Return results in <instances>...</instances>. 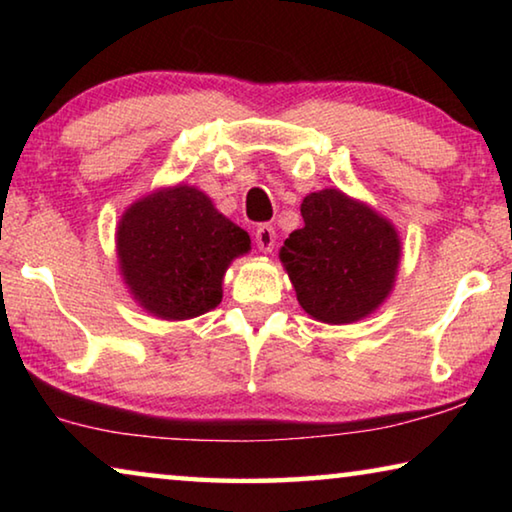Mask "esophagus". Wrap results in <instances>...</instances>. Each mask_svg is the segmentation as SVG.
<instances>
[{
    "label": "esophagus",
    "mask_w": 512,
    "mask_h": 512,
    "mask_svg": "<svg viewBox=\"0 0 512 512\" xmlns=\"http://www.w3.org/2000/svg\"><path fill=\"white\" fill-rule=\"evenodd\" d=\"M255 244L257 248L262 250V253H271V250L275 248V228L273 225H259V228L255 230Z\"/></svg>",
    "instance_id": "1"
}]
</instances>
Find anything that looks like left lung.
Returning <instances> with one entry per match:
<instances>
[{"instance_id":"1","label":"left lung","mask_w":512,"mask_h":512,"mask_svg":"<svg viewBox=\"0 0 512 512\" xmlns=\"http://www.w3.org/2000/svg\"><path fill=\"white\" fill-rule=\"evenodd\" d=\"M300 214L305 225L280 248L300 307L327 325H350L377 311L402 259L395 225L336 187L307 194Z\"/></svg>"}]
</instances>
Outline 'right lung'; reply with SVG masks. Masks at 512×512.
Here are the masks:
<instances>
[{"mask_svg": "<svg viewBox=\"0 0 512 512\" xmlns=\"http://www.w3.org/2000/svg\"><path fill=\"white\" fill-rule=\"evenodd\" d=\"M119 275L133 300L160 320H189L223 298V275L250 237L192 185L160 187L121 214Z\"/></svg>", "mask_w": 512, "mask_h": 512, "instance_id": "obj_1", "label": "right lung"}]
</instances>
